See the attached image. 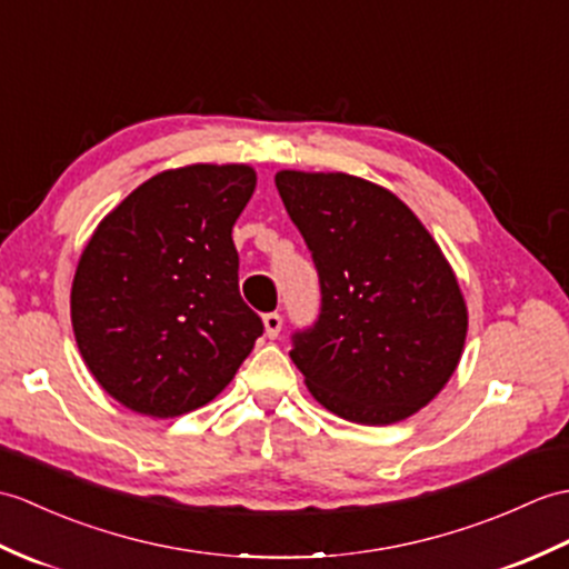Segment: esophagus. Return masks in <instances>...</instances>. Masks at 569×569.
Wrapping results in <instances>:
<instances>
[{
  "instance_id": "1",
  "label": "esophagus",
  "mask_w": 569,
  "mask_h": 569,
  "mask_svg": "<svg viewBox=\"0 0 569 569\" xmlns=\"http://www.w3.org/2000/svg\"><path fill=\"white\" fill-rule=\"evenodd\" d=\"M281 327H283V320H281V315H279V312H269V315H263V332H267V337H269V339H276V337H279Z\"/></svg>"
}]
</instances>
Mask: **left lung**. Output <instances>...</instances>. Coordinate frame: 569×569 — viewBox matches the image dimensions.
Wrapping results in <instances>:
<instances>
[{
  "label": "left lung",
  "instance_id": "left-lung-1",
  "mask_svg": "<svg viewBox=\"0 0 569 569\" xmlns=\"http://www.w3.org/2000/svg\"><path fill=\"white\" fill-rule=\"evenodd\" d=\"M276 189L320 273V320L290 351L310 395L366 427L412 417L451 380L468 335L439 242L392 191L345 171L281 169Z\"/></svg>",
  "mask_w": 569,
  "mask_h": 569
}]
</instances>
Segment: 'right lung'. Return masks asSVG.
Returning <instances> with one entry per match:
<instances>
[{"label":"right lung","instance_id":"1","mask_svg":"<svg viewBox=\"0 0 569 569\" xmlns=\"http://www.w3.org/2000/svg\"><path fill=\"white\" fill-rule=\"evenodd\" d=\"M257 189L249 164L164 169L106 213L77 261L70 317L89 373L154 419L208 405L263 325L237 286L232 242Z\"/></svg>","mask_w":569,"mask_h":569}]
</instances>
